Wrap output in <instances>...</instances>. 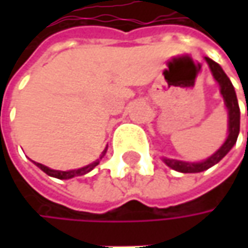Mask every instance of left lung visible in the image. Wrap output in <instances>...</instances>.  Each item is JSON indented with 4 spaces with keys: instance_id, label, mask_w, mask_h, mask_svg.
<instances>
[{
    "instance_id": "obj_1",
    "label": "left lung",
    "mask_w": 248,
    "mask_h": 248,
    "mask_svg": "<svg viewBox=\"0 0 248 248\" xmlns=\"http://www.w3.org/2000/svg\"><path fill=\"white\" fill-rule=\"evenodd\" d=\"M205 62L208 63L210 70L214 76L215 81L219 84L221 88V95L224 98L225 106L228 109V138L224 142V145L215 152L213 156L205 158L200 163H187V161H179V160H172V158H163L167 166L171 167L172 170L179 171V172H202L204 170H208L210 167L215 166L219 160L226 156V153L233 148V145L237 140L239 137V131H240V109H239V103H237V98H236V92H234L233 85L229 80V77L225 74L222 67L214 62L210 58H205ZM247 116H248V108H247Z\"/></svg>"
}]
</instances>
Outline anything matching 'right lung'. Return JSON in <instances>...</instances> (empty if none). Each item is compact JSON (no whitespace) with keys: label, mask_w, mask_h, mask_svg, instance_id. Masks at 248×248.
<instances>
[{"label":"right lung","mask_w":248,"mask_h":248,"mask_svg":"<svg viewBox=\"0 0 248 248\" xmlns=\"http://www.w3.org/2000/svg\"><path fill=\"white\" fill-rule=\"evenodd\" d=\"M106 150L108 148L103 150V153H102V156H100L96 161H93V163H91L88 166L82 167V168H78V170H70V171H58V170H52V168H49V167L44 166V164H40V163H35V166L38 167V168H41L45 174H48L49 176H53V178H58V179H70V178H74V176H81L85 175V174H88L90 171H92L95 167L99 164L100 158L105 156V153H106Z\"/></svg>","instance_id":"obj_1"}]
</instances>
